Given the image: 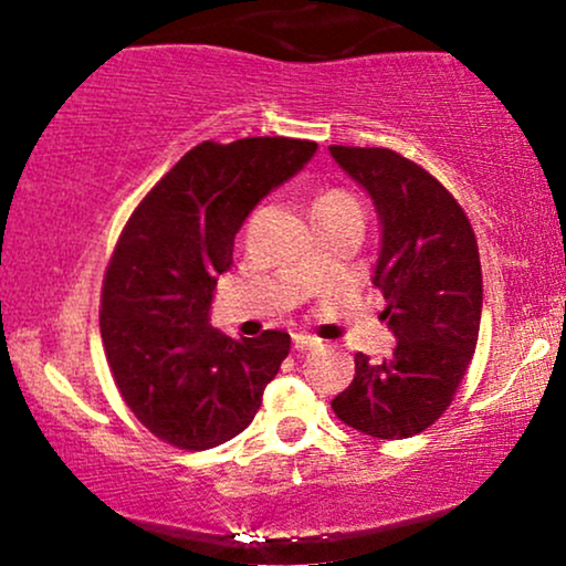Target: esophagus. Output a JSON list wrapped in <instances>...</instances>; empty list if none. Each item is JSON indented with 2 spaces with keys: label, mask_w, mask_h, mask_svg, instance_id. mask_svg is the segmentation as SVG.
<instances>
[{
  "label": "esophagus",
  "mask_w": 566,
  "mask_h": 566,
  "mask_svg": "<svg viewBox=\"0 0 566 566\" xmlns=\"http://www.w3.org/2000/svg\"><path fill=\"white\" fill-rule=\"evenodd\" d=\"M319 346V340L311 335H292V348L297 350V354H303V350H311Z\"/></svg>",
  "instance_id": "1"
}]
</instances>
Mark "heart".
I'll return each instance as SVG.
<instances>
[{
  "label": "heart",
  "instance_id": "obj_1",
  "mask_svg": "<svg viewBox=\"0 0 566 566\" xmlns=\"http://www.w3.org/2000/svg\"><path fill=\"white\" fill-rule=\"evenodd\" d=\"M343 201H354V197L346 191H337V188H333V191H324L314 201V212L327 210V207H335V205H343Z\"/></svg>",
  "mask_w": 566,
  "mask_h": 566
}]
</instances>
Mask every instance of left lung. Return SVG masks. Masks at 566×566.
<instances>
[{"label":"left lung","instance_id":"1","mask_svg":"<svg viewBox=\"0 0 566 566\" xmlns=\"http://www.w3.org/2000/svg\"><path fill=\"white\" fill-rule=\"evenodd\" d=\"M373 199L380 220L375 287L382 290L396 348L380 365L356 354L350 386L333 399L343 423L375 439L426 431L452 405L476 350L482 263L463 207L391 148L329 146Z\"/></svg>","mask_w":566,"mask_h":566}]
</instances>
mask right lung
<instances>
[{
	"instance_id": "1",
	"label": "right lung",
	"mask_w": 566,
	"mask_h": 566,
	"mask_svg": "<svg viewBox=\"0 0 566 566\" xmlns=\"http://www.w3.org/2000/svg\"><path fill=\"white\" fill-rule=\"evenodd\" d=\"M314 154V140H205L127 220L103 279L101 337L122 399L167 444L210 450L242 433L287 359L282 329L237 340L207 319L247 216Z\"/></svg>"
}]
</instances>
